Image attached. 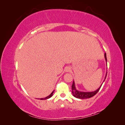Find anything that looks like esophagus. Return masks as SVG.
<instances>
[{"label": "esophagus", "mask_w": 125, "mask_h": 125, "mask_svg": "<svg viewBox=\"0 0 125 125\" xmlns=\"http://www.w3.org/2000/svg\"><path fill=\"white\" fill-rule=\"evenodd\" d=\"M65 72H67V73L70 72V71H71V68L70 67H66L65 68Z\"/></svg>", "instance_id": "1"}]
</instances>
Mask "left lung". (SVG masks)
<instances>
[{
	"instance_id": "8db88e82",
	"label": "left lung",
	"mask_w": 125,
	"mask_h": 125,
	"mask_svg": "<svg viewBox=\"0 0 125 125\" xmlns=\"http://www.w3.org/2000/svg\"><path fill=\"white\" fill-rule=\"evenodd\" d=\"M104 56H105V59L106 60V64H107V58H106V53H105ZM106 76H107V73H106V74L105 79L104 80V82L105 81L106 77ZM102 84H102V85L100 86L99 88L95 90V91H91V92H84V91H79L78 90H77L75 86V82L73 81V85L72 86H71L73 94L74 97L77 98H78V99H86V98H90L91 97H92L93 96H94V95L97 94V93L99 91V90H100L101 86L102 85Z\"/></svg>"
}]
</instances>
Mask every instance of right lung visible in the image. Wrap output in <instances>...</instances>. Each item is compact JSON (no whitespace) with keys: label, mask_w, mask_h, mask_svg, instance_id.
Returning a JSON list of instances; mask_svg holds the SVG:
<instances>
[{"label":"right lung","mask_w":125,"mask_h":125,"mask_svg":"<svg viewBox=\"0 0 125 125\" xmlns=\"http://www.w3.org/2000/svg\"><path fill=\"white\" fill-rule=\"evenodd\" d=\"M54 90L51 93V94H50V95H48V96H47L46 98H40V100H46V99H49V98H50V97H52V96L53 93H54Z\"/></svg>","instance_id":"add662e5"}]
</instances>
